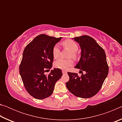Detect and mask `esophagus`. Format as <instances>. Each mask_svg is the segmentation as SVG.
Instances as JSON below:
<instances>
[{
    "mask_svg": "<svg viewBox=\"0 0 122 122\" xmlns=\"http://www.w3.org/2000/svg\"><path fill=\"white\" fill-rule=\"evenodd\" d=\"M62 74H66V73H67V71H64V70H63V71H62Z\"/></svg>",
    "mask_w": 122,
    "mask_h": 122,
    "instance_id": "34e87169",
    "label": "esophagus"
}]
</instances>
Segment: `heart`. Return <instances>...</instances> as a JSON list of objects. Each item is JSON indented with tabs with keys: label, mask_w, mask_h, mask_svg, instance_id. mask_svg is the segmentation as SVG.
<instances>
[{
	"label": "heart",
	"mask_w": 122,
	"mask_h": 122,
	"mask_svg": "<svg viewBox=\"0 0 122 122\" xmlns=\"http://www.w3.org/2000/svg\"><path fill=\"white\" fill-rule=\"evenodd\" d=\"M62 45L64 47L68 49L71 51V54L69 55L70 57H72L75 59L77 56L76 51H78V47L77 44L72 40L68 39L62 42ZM53 56L54 59H57L60 56V49L57 45H55L52 49ZM73 65V61L71 59H59L54 63L55 67L57 68L63 70L67 69L69 67H71Z\"/></svg>",
	"instance_id": "1"
}]
</instances>
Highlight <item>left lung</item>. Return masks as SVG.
<instances>
[{"instance_id": "left-lung-1", "label": "left lung", "mask_w": 122, "mask_h": 122, "mask_svg": "<svg viewBox=\"0 0 122 122\" xmlns=\"http://www.w3.org/2000/svg\"><path fill=\"white\" fill-rule=\"evenodd\" d=\"M81 49V58L75 67L82 73L68 72L69 80L66 83L71 93L78 97H92L100 91L109 72L106 53L94 39L88 36L75 37Z\"/></svg>"}]
</instances>
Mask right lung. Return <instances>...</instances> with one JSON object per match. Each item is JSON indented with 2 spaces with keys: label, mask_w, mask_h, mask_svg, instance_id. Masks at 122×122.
Wrapping results in <instances>:
<instances>
[{
  "label": "right lung",
  "mask_w": 122,
  "mask_h": 122,
  "mask_svg": "<svg viewBox=\"0 0 122 122\" xmlns=\"http://www.w3.org/2000/svg\"><path fill=\"white\" fill-rule=\"evenodd\" d=\"M61 39L40 34L24 49L19 73L27 92L38 100L50 96L62 75L59 68H54L48 75L45 74L52 67L53 48Z\"/></svg>",
  "instance_id": "1"
}]
</instances>
